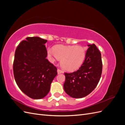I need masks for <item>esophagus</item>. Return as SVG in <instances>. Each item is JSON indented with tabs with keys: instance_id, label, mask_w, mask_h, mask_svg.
I'll use <instances>...</instances> for the list:
<instances>
[{
	"instance_id": "obj_1",
	"label": "esophagus",
	"mask_w": 125,
	"mask_h": 125,
	"mask_svg": "<svg viewBox=\"0 0 125 125\" xmlns=\"http://www.w3.org/2000/svg\"><path fill=\"white\" fill-rule=\"evenodd\" d=\"M57 73H58V74H60V73H63V71L62 70H60V69H58L57 70Z\"/></svg>"
}]
</instances>
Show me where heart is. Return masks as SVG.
Returning <instances> with one entry per match:
<instances>
[{
	"instance_id": "obj_1",
	"label": "heart",
	"mask_w": 125,
	"mask_h": 125,
	"mask_svg": "<svg viewBox=\"0 0 125 125\" xmlns=\"http://www.w3.org/2000/svg\"><path fill=\"white\" fill-rule=\"evenodd\" d=\"M48 54L61 60L60 65L63 69L74 71L81 67L85 58L84 47L76 45H58L54 48H48Z\"/></svg>"
}]
</instances>
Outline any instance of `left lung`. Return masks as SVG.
I'll return each mask as SVG.
<instances>
[{
    "label": "left lung",
    "mask_w": 125,
    "mask_h": 125,
    "mask_svg": "<svg viewBox=\"0 0 125 125\" xmlns=\"http://www.w3.org/2000/svg\"><path fill=\"white\" fill-rule=\"evenodd\" d=\"M83 63L73 73H65L63 89L73 98H82L91 93L96 88L102 74L101 54L95 44L88 45Z\"/></svg>",
    "instance_id": "1"
}]
</instances>
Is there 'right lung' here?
I'll return each mask as SVG.
<instances>
[{
    "mask_svg": "<svg viewBox=\"0 0 125 125\" xmlns=\"http://www.w3.org/2000/svg\"><path fill=\"white\" fill-rule=\"evenodd\" d=\"M47 40L28 37L18 46L13 65L15 80L20 89L33 99L44 97L57 74V68L46 58Z\"/></svg>",
    "mask_w": 125,
    "mask_h": 125,
    "instance_id": "1",
    "label": "right lung"
}]
</instances>
